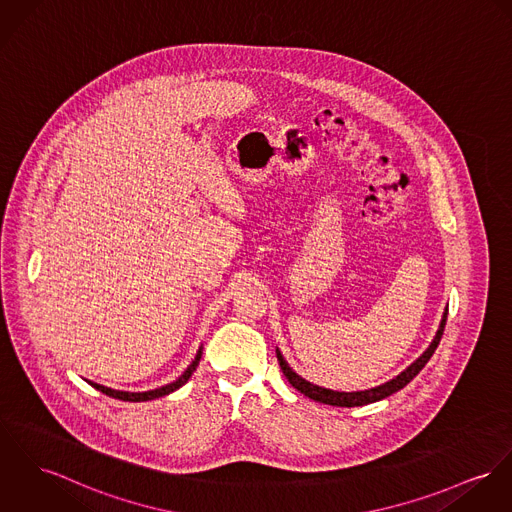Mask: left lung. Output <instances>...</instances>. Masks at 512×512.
<instances>
[{"instance_id": "left-lung-1", "label": "left lung", "mask_w": 512, "mask_h": 512, "mask_svg": "<svg viewBox=\"0 0 512 512\" xmlns=\"http://www.w3.org/2000/svg\"><path fill=\"white\" fill-rule=\"evenodd\" d=\"M446 319H448V307H446V311H444V315H442V321H440V326H438V330H436L434 340H432L430 346L422 352V356H419L405 372L399 373V375L393 377L391 381L381 383V385L372 387V389H366V391H352V393H346V391H332V389H326V387H319V385H315V383H311V381H307V379H303L301 375H297V373L293 372V370L289 368V364L283 360L281 352L276 348L279 368H281L283 375L287 377V381H289L299 393H303L305 397H309V399H313V401H319V403H325V405H332V407H362V405H370V403L381 401V399H385V397L397 393V391L403 389L413 377H417V373L428 364V360L432 358L434 350L438 348L440 338H442V334H444Z\"/></svg>"}]
</instances>
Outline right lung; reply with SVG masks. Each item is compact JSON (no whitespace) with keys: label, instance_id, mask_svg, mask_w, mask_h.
I'll use <instances>...</instances> for the list:
<instances>
[{"label":"right lung","instance_id":"1","mask_svg":"<svg viewBox=\"0 0 512 512\" xmlns=\"http://www.w3.org/2000/svg\"><path fill=\"white\" fill-rule=\"evenodd\" d=\"M201 354H203V348L197 350L193 362L187 366L186 372L182 373L176 381L168 383V385H162L158 389H152V391H142V393H131V391H117V389H111V387H105V385H99V383H92V387H95L97 391L105 393L107 397H113V399H119V401H131V403H140V401H152V399H158V397H164V395H170L174 393L176 389H180L182 385H186L187 379L191 377V373L195 372V368L199 366V360H201Z\"/></svg>","mask_w":512,"mask_h":512}]
</instances>
